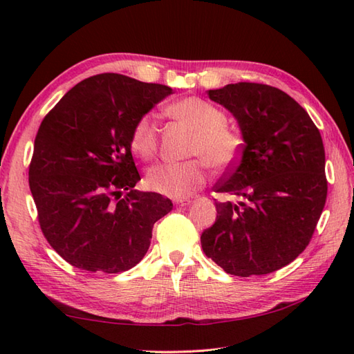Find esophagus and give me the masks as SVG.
I'll return each instance as SVG.
<instances>
[{
  "mask_svg": "<svg viewBox=\"0 0 354 354\" xmlns=\"http://www.w3.org/2000/svg\"><path fill=\"white\" fill-rule=\"evenodd\" d=\"M174 203H176V205H178V207H186V205L191 204L192 201L187 200V198H183V200H176Z\"/></svg>",
  "mask_w": 354,
  "mask_h": 354,
  "instance_id": "34e87169",
  "label": "esophagus"
}]
</instances>
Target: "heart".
<instances>
[{"instance_id":"b5f03b06","label":"heart","mask_w":354,"mask_h":354,"mask_svg":"<svg viewBox=\"0 0 354 354\" xmlns=\"http://www.w3.org/2000/svg\"><path fill=\"white\" fill-rule=\"evenodd\" d=\"M171 115L195 132L189 156L182 163H159L147 171L145 185L153 192L171 198H187L207 182V163L216 171L228 169L239 160L243 140L227 124L221 108L201 97H185L169 108ZM131 147L138 158L151 160L159 149V127L153 114L142 115L131 133Z\"/></svg>"}]
</instances>
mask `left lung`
Wrapping results in <instances>:
<instances>
[{"label": "left lung", "mask_w": 354, "mask_h": 354, "mask_svg": "<svg viewBox=\"0 0 354 354\" xmlns=\"http://www.w3.org/2000/svg\"><path fill=\"white\" fill-rule=\"evenodd\" d=\"M207 94L237 118L245 144L214 186L240 203H216L203 251L236 277L279 270L305 251L324 209L320 131L295 99L270 85L237 82Z\"/></svg>", "instance_id": "8db88e82"}]
</instances>
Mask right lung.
<instances>
[{
  "instance_id": "right-lung-1",
  "label": "right lung",
  "mask_w": 354,
  "mask_h": 354,
  "mask_svg": "<svg viewBox=\"0 0 354 354\" xmlns=\"http://www.w3.org/2000/svg\"><path fill=\"white\" fill-rule=\"evenodd\" d=\"M172 88L118 73L76 84L39 127L28 183L48 243L81 270L120 273L142 260L154 222L172 210L140 182L135 123Z\"/></svg>"
}]
</instances>
